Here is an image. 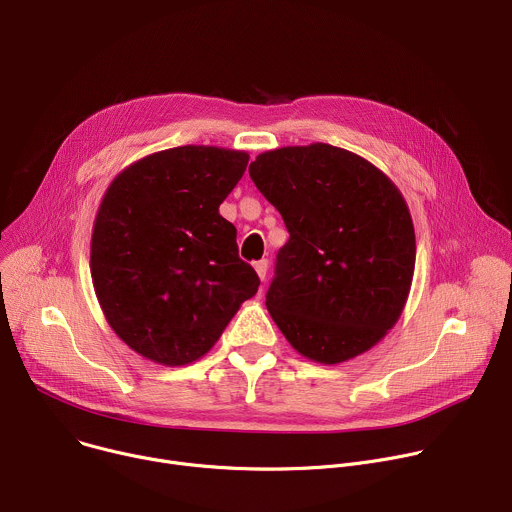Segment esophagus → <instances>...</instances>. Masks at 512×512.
<instances>
[{
	"mask_svg": "<svg viewBox=\"0 0 512 512\" xmlns=\"http://www.w3.org/2000/svg\"><path fill=\"white\" fill-rule=\"evenodd\" d=\"M253 267H255V271H257V275H259V279H265L267 269H269V261H267V259L255 261V263H253Z\"/></svg>",
	"mask_w": 512,
	"mask_h": 512,
	"instance_id": "esophagus-1",
	"label": "esophagus"
}]
</instances>
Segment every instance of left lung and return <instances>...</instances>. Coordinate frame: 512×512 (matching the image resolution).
Wrapping results in <instances>:
<instances>
[{"mask_svg":"<svg viewBox=\"0 0 512 512\" xmlns=\"http://www.w3.org/2000/svg\"><path fill=\"white\" fill-rule=\"evenodd\" d=\"M249 176L289 233L265 296L287 342L324 364L373 348L399 320L415 269L413 221L397 186L328 143L259 154Z\"/></svg>","mask_w":512,"mask_h":512,"instance_id":"left-lung-1","label":"left lung"}]
</instances>
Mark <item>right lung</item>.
Returning <instances> with one entry per match:
<instances>
[{"label": "right lung", "mask_w": 512, "mask_h": 512, "mask_svg": "<svg viewBox=\"0 0 512 512\" xmlns=\"http://www.w3.org/2000/svg\"><path fill=\"white\" fill-rule=\"evenodd\" d=\"M247 164V152L182 145L131 164L107 188L91 275L109 326L137 354L194 362L257 294L237 229L218 214Z\"/></svg>", "instance_id": "1"}]
</instances>
